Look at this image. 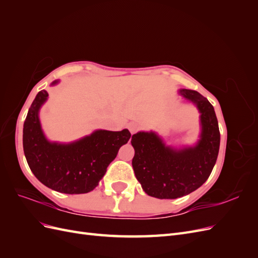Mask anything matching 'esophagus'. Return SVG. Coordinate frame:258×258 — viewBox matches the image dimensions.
Instances as JSON below:
<instances>
[{
	"label": "esophagus",
	"mask_w": 258,
	"mask_h": 258,
	"mask_svg": "<svg viewBox=\"0 0 258 258\" xmlns=\"http://www.w3.org/2000/svg\"><path fill=\"white\" fill-rule=\"evenodd\" d=\"M128 128H129L131 134L134 135V134H136V132H138L141 127H140V124L137 123V122H130V123L128 124Z\"/></svg>",
	"instance_id": "34e87169"
}]
</instances>
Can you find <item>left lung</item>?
I'll use <instances>...</instances> for the list:
<instances>
[{
    "mask_svg": "<svg viewBox=\"0 0 258 258\" xmlns=\"http://www.w3.org/2000/svg\"><path fill=\"white\" fill-rule=\"evenodd\" d=\"M179 92L196 103L201 113L202 132L196 146L173 151L154 132H138L131 139L136 177L148 196L159 199H175L199 188L212 172L220 150L221 134L213 105L195 90Z\"/></svg>",
    "mask_w": 258,
    "mask_h": 258,
    "instance_id": "8db88e82",
    "label": "left lung"
}]
</instances>
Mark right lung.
Masks as SVG:
<instances>
[{
	"label": "right lung",
	"instance_id": "obj_1",
	"mask_svg": "<svg viewBox=\"0 0 258 258\" xmlns=\"http://www.w3.org/2000/svg\"><path fill=\"white\" fill-rule=\"evenodd\" d=\"M48 97L41 90L29 108L23 123V152L28 165L49 188L64 194H86L95 189L115 159L119 148L128 143L129 130H98L71 144L48 142L43 135L38 110Z\"/></svg>",
	"mask_w": 258,
	"mask_h": 258
}]
</instances>
